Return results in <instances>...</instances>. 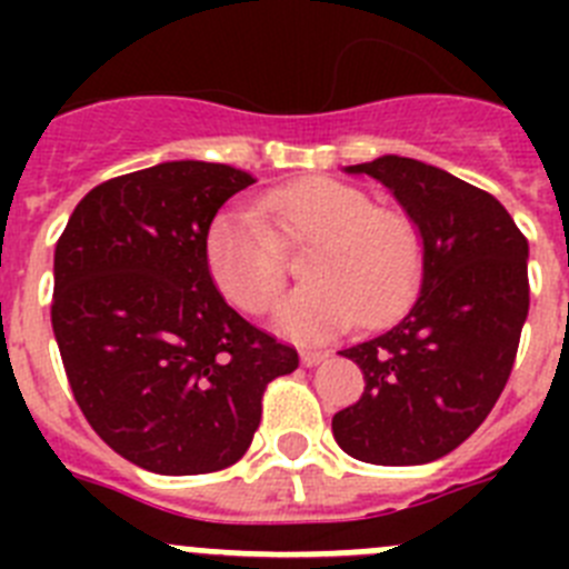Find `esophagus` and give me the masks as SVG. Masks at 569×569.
<instances>
[{"label":"esophagus","mask_w":569,"mask_h":569,"mask_svg":"<svg viewBox=\"0 0 569 569\" xmlns=\"http://www.w3.org/2000/svg\"><path fill=\"white\" fill-rule=\"evenodd\" d=\"M325 359H328V353H321V350H301V365L305 367H316Z\"/></svg>","instance_id":"obj_1"}]
</instances>
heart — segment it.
Masks as SVG:
<instances>
[{"label":"heart","mask_w":569,"mask_h":569,"mask_svg":"<svg viewBox=\"0 0 569 569\" xmlns=\"http://www.w3.org/2000/svg\"><path fill=\"white\" fill-rule=\"evenodd\" d=\"M282 244H310L301 261L308 284L276 305V328L321 341L356 321L381 325L413 299L425 264L421 233L401 210L373 208L365 190L310 176L268 193L253 210H222L204 233L216 288L244 313H264L284 284Z\"/></svg>","instance_id":"b5f03b06"}]
</instances>
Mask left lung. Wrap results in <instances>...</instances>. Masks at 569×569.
Listing matches in <instances>:
<instances>
[{"mask_svg": "<svg viewBox=\"0 0 569 569\" xmlns=\"http://www.w3.org/2000/svg\"><path fill=\"white\" fill-rule=\"evenodd\" d=\"M345 173L385 184L419 228V296L393 328L341 350L365 393L333 416L347 456L367 465H427L470 439L510 379L530 310V248L485 190L407 156Z\"/></svg>", "mask_w": 569, "mask_h": 569, "instance_id": "1", "label": "left lung"}]
</instances>
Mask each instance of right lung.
Returning <instances> with one entry per match:
<instances>
[{
  "mask_svg": "<svg viewBox=\"0 0 569 569\" xmlns=\"http://www.w3.org/2000/svg\"><path fill=\"white\" fill-rule=\"evenodd\" d=\"M253 176L162 162L90 190L53 256L50 321L73 399L99 439L162 476L244 456L261 393L299 353L216 290L204 233Z\"/></svg>",
  "mask_w": 569,
  "mask_h": 569,
  "instance_id": "add662e5",
  "label": "right lung"
}]
</instances>
